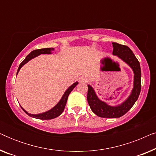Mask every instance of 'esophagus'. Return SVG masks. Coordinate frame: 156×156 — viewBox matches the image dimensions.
Wrapping results in <instances>:
<instances>
[{"mask_svg":"<svg viewBox=\"0 0 156 156\" xmlns=\"http://www.w3.org/2000/svg\"><path fill=\"white\" fill-rule=\"evenodd\" d=\"M79 82L82 83H87L88 82V78L85 77V76H82V77L79 78Z\"/></svg>","mask_w":156,"mask_h":156,"instance_id":"obj_1","label":"esophagus"}]
</instances>
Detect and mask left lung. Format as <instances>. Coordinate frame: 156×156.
<instances>
[{"label":"left lung","mask_w":156,"mask_h":156,"mask_svg":"<svg viewBox=\"0 0 156 156\" xmlns=\"http://www.w3.org/2000/svg\"><path fill=\"white\" fill-rule=\"evenodd\" d=\"M112 44L114 47L113 54L120 57L133 69L134 72V84L131 94L122 104L117 106H108L105 102L101 101L96 95L92 87L90 85H87V101L89 105L96 115L102 118H119L123 116L131 109L137 101L141 89V71L140 63L137 58L128 46L116 42H112Z\"/></svg>","instance_id":"1"}]
</instances>
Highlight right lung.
Here are the masks:
<instances>
[{
    "instance_id": "add662e5",
    "label": "right lung",
    "mask_w": 156,
    "mask_h": 156,
    "mask_svg": "<svg viewBox=\"0 0 156 156\" xmlns=\"http://www.w3.org/2000/svg\"><path fill=\"white\" fill-rule=\"evenodd\" d=\"M54 50V48H43V49H40V50H35L30 53V54L27 55V56L25 57V59L23 60L22 62L20 63V65H19V67L18 69V72H17V74H18L19 70L21 67H23V65H24L25 63H27L29 60H30L31 59L34 58V57L38 56V55L40 54H51V51ZM78 84L77 82L74 83L72 86H70L67 91H65V94H64L63 97H62L60 101H59V103L57 104L55 107H53L52 109H50L48 112H46L44 113H42V114H31L27 113L26 111L24 110L23 108V110L26 113V114L28 115V116L33 117V118L38 119H42V120H49V119H52L56 118V117L59 116L63 112L64 109H65V105L67 104V98L68 96L69 95V94L71 91L73 90V89L76 86V84Z\"/></svg>"
}]
</instances>
